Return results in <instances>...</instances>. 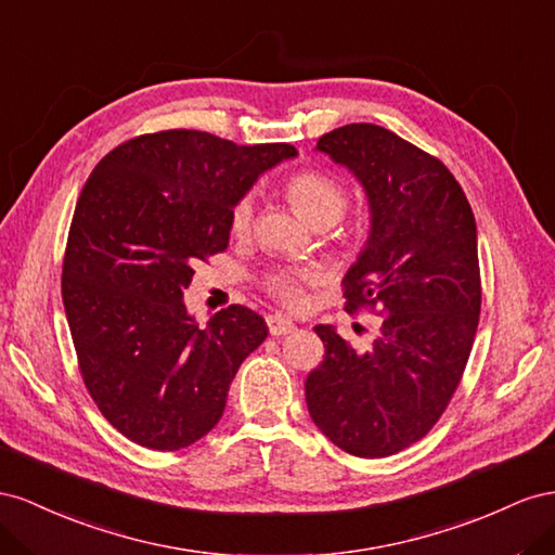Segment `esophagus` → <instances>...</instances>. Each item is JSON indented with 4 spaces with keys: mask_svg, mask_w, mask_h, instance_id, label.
Masks as SVG:
<instances>
[{
    "mask_svg": "<svg viewBox=\"0 0 555 555\" xmlns=\"http://www.w3.org/2000/svg\"><path fill=\"white\" fill-rule=\"evenodd\" d=\"M267 327H269V335L281 337V335H291V332L295 330V323L291 319H286V315L272 313V315H267Z\"/></svg>",
    "mask_w": 555,
    "mask_h": 555,
    "instance_id": "obj_1",
    "label": "esophagus"
}]
</instances>
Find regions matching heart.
<instances>
[{"label": "heart", "mask_w": 555, "mask_h": 555, "mask_svg": "<svg viewBox=\"0 0 555 555\" xmlns=\"http://www.w3.org/2000/svg\"><path fill=\"white\" fill-rule=\"evenodd\" d=\"M286 195L293 202L297 214L302 216L309 223H335L346 207V190L339 181H335L327 173L321 171H297L286 181ZM253 211H256V204H253L250 195H244L234 202L230 209V232L234 236H246L253 225ZM313 269H276V272L267 274L264 288L272 293L281 305L291 309H297L305 305V283L315 281Z\"/></svg>", "instance_id": "b5f03b06"}]
</instances>
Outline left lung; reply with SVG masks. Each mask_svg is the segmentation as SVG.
<instances>
[{
	"label": "left lung",
	"instance_id": "obj_1",
	"mask_svg": "<svg viewBox=\"0 0 555 555\" xmlns=\"http://www.w3.org/2000/svg\"><path fill=\"white\" fill-rule=\"evenodd\" d=\"M315 151L351 171L370 204L346 311L378 305L386 319L370 351L313 327L325 358L307 376V406L341 451L386 457L430 433L461 384L481 311L477 223L444 163L386 128L344 125Z\"/></svg>",
	"mask_w": 555,
	"mask_h": 555
}]
</instances>
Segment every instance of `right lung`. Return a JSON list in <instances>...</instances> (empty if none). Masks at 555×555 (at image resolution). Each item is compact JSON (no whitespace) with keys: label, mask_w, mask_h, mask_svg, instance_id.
Listing matches in <instances>:
<instances>
[{"label":"right lung","mask_w":555,"mask_h":555,"mask_svg":"<svg viewBox=\"0 0 555 555\" xmlns=\"http://www.w3.org/2000/svg\"><path fill=\"white\" fill-rule=\"evenodd\" d=\"M291 144L197 130L125 141L92 169L72 218L62 302L83 384L134 444L179 451L220 421L232 378L267 337L242 305L199 325L183 291L230 244V209Z\"/></svg>","instance_id":"add662e5"}]
</instances>
